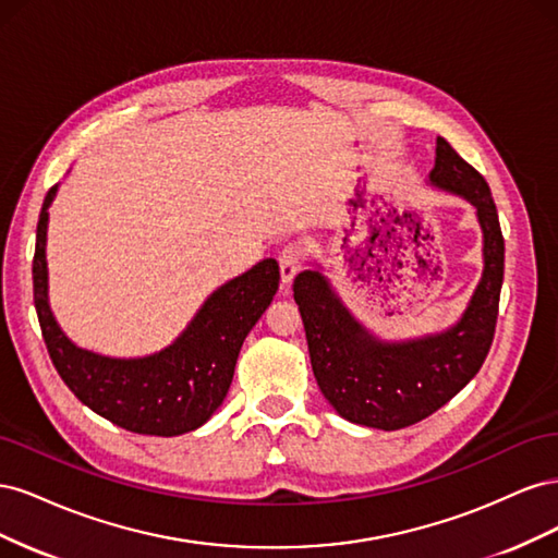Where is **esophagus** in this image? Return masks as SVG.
<instances>
[{"label":"esophagus","instance_id":"34e87169","mask_svg":"<svg viewBox=\"0 0 558 558\" xmlns=\"http://www.w3.org/2000/svg\"><path fill=\"white\" fill-rule=\"evenodd\" d=\"M302 260H305V251H302V246L298 242H289V244L281 248V253H279V267H281V281L283 283H291L293 281V277L298 275Z\"/></svg>","mask_w":558,"mask_h":558}]
</instances>
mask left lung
Masks as SVG:
<instances>
[{
	"label": "left lung",
	"mask_w": 558,
	"mask_h": 558,
	"mask_svg": "<svg viewBox=\"0 0 558 558\" xmlns=\"http://www.w3.org/2000/svg\"><path fill=\"white\" fill-rule=\"evenodd\" d=\"M430 181L470 199L484 230V275L451 330L416 342L381 344L349 316L318 272L307 269L293 283L316 384L337 414L353 424L381 430L418 424L480 373L494 342L505 240L492 191L442 137H437Z\"/></svg>",
	"instance_id": "obj_1"
}]
</instances>
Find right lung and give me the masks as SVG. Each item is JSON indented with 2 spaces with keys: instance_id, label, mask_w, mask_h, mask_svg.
Segmentation results:
<instances>
[{
  "instance_id": "1",
  "label": "right lung",
  "mask_w": 558,
  "mask_h": 558,
  "mask_svg": "<svg viewBox=\"0 0 558 558\" xmlns=\"http://www.w3.org/2000/svg\"><path fill=\"white\" fill-rule=\"evenodd\" d=\"M58 185L44 197L32 260L35 307L48 356L70 391L130 433L172 437L199 428L223 402L248 330L279 289V263L267 258L221 286L179 340L156 356L107 359L83 351L58 328L46 298V223Z\"/></svg>"
}]
</instances>
